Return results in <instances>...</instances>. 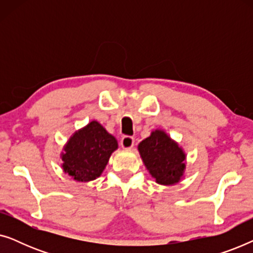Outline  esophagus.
<instances>
[{
  "instance_id": "34e87169",
  "label": "esophagus",
  "mask_w": 253,
  "mask_h": 253,
  "mask_svg": "<svg viewBox=\"0 0 253 253\" xmlns=\"http://www.w3.org/2000/svg\"><path fill=\"white\" fill-rule=\"evenodd\" d=\"M134 144V138L130 136H124L121 139V146H122L124 150H129V148H132Z\"/></svg>"
}]
</instances>
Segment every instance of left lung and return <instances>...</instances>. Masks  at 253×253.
I'll return each mask as SVG.
<instances>
[{"label": "left lung", "mask_w": 253, "mask_h": 253, "mask_svg": "<svg viewBox=\"0 0 253 253\" xmlns=\"http://www.w3.org/2000/svg\"><path fill=\"white\" fill-rule=\"evenodd\" d=\"M140 157L155 182L172 185L181 181L185 169V153L165 131L155 130L138 145Z\"/></svg>", "instance_id": "obj_1"}]
</instances>
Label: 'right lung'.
Masks as SVG:
<instances>
[{"mask_svg":"<svg viewBox=\"0 0 253 253\" xmlns=\"http://www.w3.org/2000/svg\"><path fill=\"white\" fill-rule=\"evenodd\" d=\"M117 140L101 124L92 121L76 131L61 154L64 172L79 182L98 178L106 168L110 155L116 150Z\"/></svg>","mask_w":253,"mask_h":253,"instance_id":"1","label":"right lung"}]
</instances>
